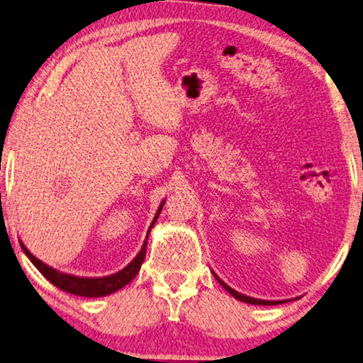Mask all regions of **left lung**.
<instances>
[{"mask_svg":"<svg viewBox=\"0 0 363 363\" xmlns=\"http://www.w3.org/2000/svg\"><path fill=\"white\" fill-rule=\"evenodd\" d=\"M213 274H215V273H213ZM215 278H216L218 283H220V284L224 287V289H226V291L229 292V294H231L233 297L238 298V301H240V302L252 303V306H278V303H284V302H287V301H262V298H254V297L244 296V294H240V292L234 291L233 287H229L226 283H224V281H221L220 278H218L216 274H215Z\"/></svg>","mask_w":363,"mask_h":363,"instance_id":"left-lung-1","label":"left lung"}]
</instances>
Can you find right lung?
I'll list each match as a JSON object with an SVG mask.
<instances>
[{"label":"right lung","instance_id":"right-lung-1","mask_svg":"<svg viewBox=\"0 0 363 363\" xmlns=\"http://www.w3.org/2000/svg\"><path fill=\"white\" fill-rule=\"evenodd\" d=\"M163 205H164V200L158 206L157 215H155L150 228H148L147 238H145V240H143L139 254L134 257V260H132L128 267H124L121 272L114 273V274L99 276V278H85V276H76V274H67V273L57 272L56 268L50 267V264L43 263L42 260H38V258L27 249L22 240H21V247H22V250H24V254L28 257V260L35 264L38 272L42 273L51 284L60 287L61 291H66V292H69V294L82 296V297H105V296L113 294V292H116L119 289H123V287L125 284H129L130 281L135 278L137 273L140 272V267H142L143 258H145V252H147L148 234H150L153 224L157 223Z\"/></svg>","mask_w":363,"mask_h":363}]
</instances>
